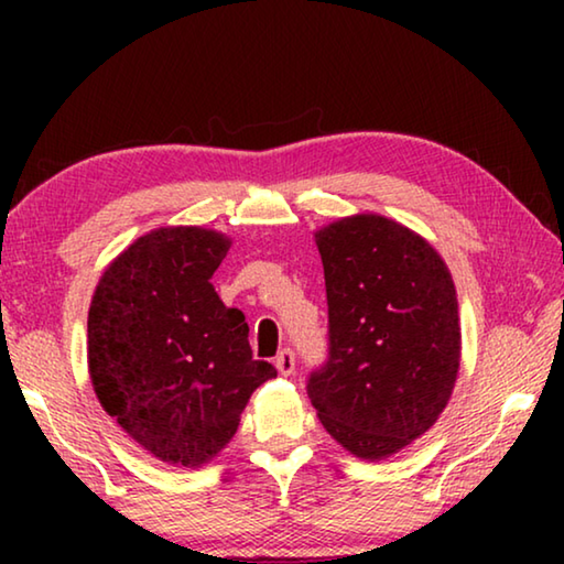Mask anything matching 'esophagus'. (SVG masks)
<instances>
[{
	"label": "esophagus",
	"mask_w": 564,
	"mask_h": 564,
	"mask_svg": "<svg viewBox=\"0 0 564 564\" xmlns=\"http://www.w3.org/2000/svg\"><path fill=\"white\" fill-rule=\"evenodd\" d=\"M273 362H275V370H279L281 376H291L295 370V356H293L291 348H283L279 356H275Z\"/></svg>",
	"instance_id": "34e87169"
}]
</instances>
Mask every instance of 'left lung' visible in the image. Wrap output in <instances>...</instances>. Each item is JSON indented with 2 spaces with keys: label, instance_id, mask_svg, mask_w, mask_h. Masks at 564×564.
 <instances>
[{
  "label": "left lung",
  "instance_id": "obj_1",
  "mask_svg": "<svg viewBox=\"0 0 564 564\" xmlns=\"http://www.w3.org/2000/svg\"><path fill=\"white\" fill-rule=\"evenodd\" d=\"M328 362L308 380L323 427L360 460H386L435 425L460 370L453 275L423 236L380 214L318 228Z\"/></svg>",
  "mask_w": 564,
  "mask_h": 564
}]
</instances>
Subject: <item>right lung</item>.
Wrapping results in <instances>:
<instances>
[{
    "label": "right lung",
    "instance_id": "obj_1",
    "mask_svg": "<svg viewBox=\"0 0 564 564\" xmlns=\"http://www.w3.org/2000/svg\"><path fill=\"white\" fill-rule=\"evenodd\" d=\"M231 238L161 226L104 269L87 358L101 408L161 463L202 467L236 435L248 398L275 368L253 360L248 323L212 285Z\"/></svg>",
    "mask_w": 564,
    "mask_h": 564
}]
</instances>
